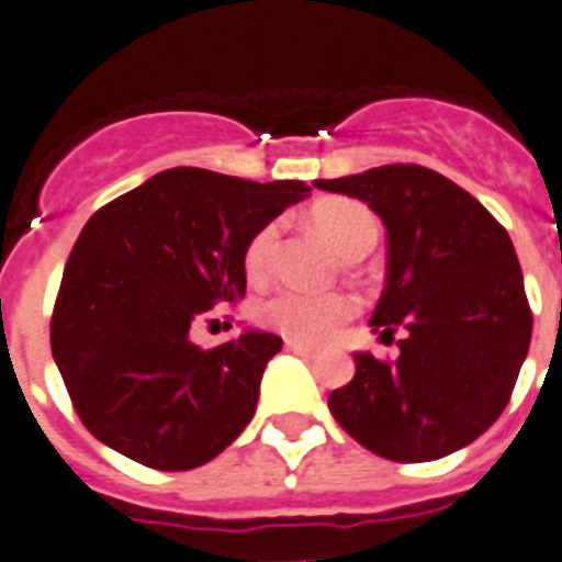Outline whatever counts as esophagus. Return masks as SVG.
Returning <instances> with one entry per match:
<instances>
[{"label":"esophagus","mask_w":562,"mask_h":562,"mask_svg":"<svg viewBox=\"0 0 562 562\" xmlns=\"http://www.w3.org/2000/svg\"><path fill=\"white\" fill-rule=\"evenodd\" d=\"M286 351H292V355L297 357H306V360H315L317 351L310 349V346H304V342H295V340H286Z\"/></svg>","instance_id":"obj_1"}]
</instances>
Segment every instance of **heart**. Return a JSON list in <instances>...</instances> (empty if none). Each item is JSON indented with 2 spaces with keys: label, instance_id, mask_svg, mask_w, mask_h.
Returning <instances> with one entry per match:
<instances>
[{
  "label": "heart",
  "instance_id": "1",
  "mask_svg": "<svg viewBox=\"0 0 562 562\" xmlns=\"http://www.w3.org/2000/svg\"><path fill=\"white\" fill-rule=\"evenodd\" d=\"M315 222L331 245L340 250L342 258L355 256L360 250H371L376 241L374 213L362 202L355 200H326L312 211ZM278 236L281 225L267 222L258 227L245 245L241 265L250 281H261L270 276L276 261ZM357 315V301L346 292H304V290H278L256 304V321L278 335L290 337L295 342H326L349 324Z\"/></svg>",
  "mask_w": 562,
  "mask_h": 562
}]
</instances>
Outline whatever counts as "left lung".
<instances>
[{"mask_svg":"<svg viewBox=\"0 0 562 562\" xmlns=\"http://www.w3.org/2000/svg\"><path fill=\"white\" fill-rule=\"evenodd\" d=\"M315 186L382 220L389 261L371 326L382 340L402 329L396 360L355 355L331 416L382 459L456 453L504 414L532 340L513 238L464 188L414 162Z\"/></svg>","mask_w":562,"mask_h":562,"instance_id":"obj_1","label":"left lung"}]
</instances>
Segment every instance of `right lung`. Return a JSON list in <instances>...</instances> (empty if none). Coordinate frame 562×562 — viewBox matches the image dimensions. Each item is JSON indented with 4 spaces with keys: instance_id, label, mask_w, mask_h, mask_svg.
Listing matches in <instances>:
<instances>
[{
    "instance_id": "right-lung-1",
    "label": "right lung",
    "mask_w": 562,
    "mask_h": 562,
    "mask_svg": "<svg viewBox=\"0 0 562 562\" xmlns=\"http://www.w3.org/2000/svg\"><path fill=\"white\" fill-rule=\"evenodd\" d=\"M306 191L301 180L168 168L92 213L49 321L89 434L137 464L193 470L247 428L281 337L245 331L202 349L191 326L245 295V245Z\"/></svg>"
}]
</instances>
